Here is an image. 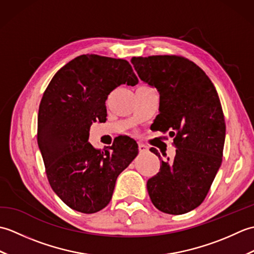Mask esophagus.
Instances as JSON below:
<instances>
[{"instance_id": "1", "label": "esophagus", "mask_w": 254, "mask_h": 254, "mask_svg": "<svg viewBox=\"0 0 254 254\" xmlns=\"http://www.w3.org/2000/svg\"><path fill=\"white\" fill-rule=\"evenodd\" d=\"M138 150H139V153H145V152H147V150H148V147L146 146V145L139 143L138 144Z\"/></svg>"}]
</instances>
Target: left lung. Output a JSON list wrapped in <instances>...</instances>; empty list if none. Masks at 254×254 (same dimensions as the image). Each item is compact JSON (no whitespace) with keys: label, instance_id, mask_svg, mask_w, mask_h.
I'll return each mask as SVG.
<instances>
[{"label":"left lung","instance_id":"left-lung-1","mask_svg":"<svg viewBox=\"0 0 254 254\" xmlns=\"http://www.w3.org/2000/svg\"><path fill=\"white\" fill-rule=\"evenodd\" d=\"M131 62L159 94L154 130L168 132L176 146L171 161L150 148L161 166L147 181L149 197L161 212L188 213L204 201L222 165L226 126L216 88L202 68L182 57H137Z\"/></svg>","mask_w":254,"mask_h":254}]
</instances>
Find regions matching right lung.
<instances>
[{
    "label": "right lung",
    "mask_w": 254,
    "mask_h": 254,
    "mask_svg": "<svg viewBox=\"0 0 254 254\" xmlns=\"http://www.w3.org/2000/svg\"><path fill=\"white\" fill-rule=\"evenodd\" d=\"M137 83L127 61L83 55L48 85L38 113V146L52 190L72 209L93 214L105 208L118 176L137 156L136 142L127 136L104 150L88 142L91 124L107 120L108 95Z\"/></svg>",
    "instance_id": "right-lung-1"
}]
</instances>
